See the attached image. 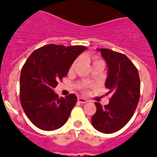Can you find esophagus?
Masks as SVG:
<instances>
[{
	"label": "esophagus",
	"instance_id": "34e87169",
	"mask_svg": "<svg viewBox=\"0 0 157 157\" xmlns=\"http://www.w3.org/2000/svg\"><path fill=\"white\" fill-rule=\"evenodd\" d=\"M78 101L79 102H80V103H87V99H86V98H78Z\"/></svg>",
	"mask_w": 157,
	"mask_h": 157
}]
</instances>
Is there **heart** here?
<instances>
[{"mask_svg":"<svg viewBox=\"0 0 157 157\" xmlns=\"http://www.w3.org/2000/svg\"><path fill=\"white\" fill-rule=\"evenodd\" d=\"M91 60H92L93 64H94V63H98V62L101 61V60H99V59H97V58H92V59H91ZM78 61H79V59H77V60H76V61L73 63V65H72V66H71V69H73L74 67H75L76 65H77V63H78Z\"/></svg>","mask_w":157,"mask_h":157,"instance_id":"obj_1","label":"heart"}]
</instances>
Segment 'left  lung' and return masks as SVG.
<instances>
[{"mask_svg": "<svg viewBox=\"0 0 157 157\" xmlns=\"http://www.w3.org/2000/svg\"><path fill=\"white\" fill-rule=\"evenodd\" d=\"M106 62L108 73L105 85L112 94L108 105L94 102L96 113L91 124L97 131L114 133L131 120L140 97V79L137 68L125 55L107 48H97Z\"/></svg>", "mask_w": 157, "mask_h": 157, "instance_id": "8db88e82", "label": "left lung"}]
</instances>
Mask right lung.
Masks as SVG:
<instances>
[{
    "instance_id": "1",
    "label": "right lung",
    "mask_w": 157,
    "mask_h": 157,
    "mask_svg": "<svg viewBox=\"0 0 157 157\" xmlns=\"http://www.w3.org/2000/svg\"><path fill=\"white\" fill-rule=\"evenodd\" d=\"M84 46L51 44L36 49L22 66L20 75V101L24 112L36 128L54 131L63 126L76 105L77 96L59 98L53 88L66 77L70 66Z\"/></svg>"
}]
</instances>
